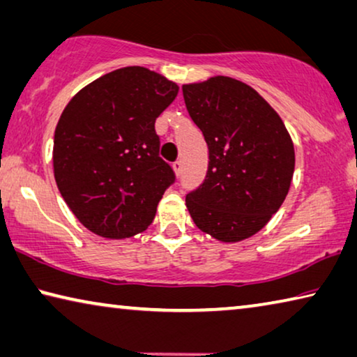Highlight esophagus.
<instances>
[{"label": "esophagus", "instance_id": "1", "mask_svg": "<svg viewBox=\"0 0 357 357\" xmlns=\"http://www.w3.org/2000/svg\"><path fill=\"white\" fill-rule=\"evenodd\" d=\"M173 169H174V173H176V176H179L181 174V169H183V162L181 160H176V162H173Z\"/></svg>", "mask_w": 357, "mask_h": 357}]
</instances>
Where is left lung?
Listing matches in <instances>:
<instances>
[{
    "instance_id": "8db88e82",
    "label": "left lung",
    "mask_w": 357,
    "mask_h": 357,
    "mask_svg": "<svg viewBox=\"0 0 357 357\" xmlns=\"http://www.w3.org/2000/svg\"><path fill=\"white\" fill-rule=\"evenodd\" d=\"M192 121L208 144V173L185 197L197 227L222 243L257 234L291 188L296 152L278 112L248 84L213 76L184 84Z\"/></svg>"
}]
</instances>
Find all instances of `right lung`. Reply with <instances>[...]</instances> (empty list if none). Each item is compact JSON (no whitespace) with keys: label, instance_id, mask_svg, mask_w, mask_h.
<instances>
[{"label":"right lung","instance_id":"obj_1","mask_svg":"<svg viewBox=\"0 0 357 357\" xmlns=\"http://www.w3.org/2000/svg\"><path fill=\"white\" fill-rule=\"evenodd\" d=\"M178 84L144 66L106 73L70 100L54 135L56 188L84 227L122 240L146 230L174 173L158 157L155 119Z\"/></svg>","mask_w":357,"mask_h":357}]
</instances>
